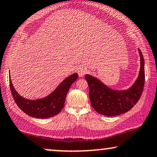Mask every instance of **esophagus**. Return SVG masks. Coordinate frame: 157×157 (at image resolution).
<instances>
[{
	"mask_svg": "<svg viewBox=\"0 0 157 157\" xmlns=\"http://www.w3.org/2000/svg\"><path fill=\"white\" fill-rule=\"evenodd\" d=\"M87 72V68L85 66H81L78 67V74L79 77H82L84 76V74H86Z\"/></svg>",
	"mask_w": 157,
	"mask_h": 157,
	"instance_id": "obj_1",
	"label": "esophagus"
}]
</instances>
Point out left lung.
Wrapping results in <instances>:
<instances>
[{"label":"left lung","mask_w":157,"mask_h":157,"mask_svg":"<svg viewBox=\"0 0 157 157\" xmlns=\"http://www.w3.org/2000/svg\"><path fill=\"white\" fill-rule=\"evenodd\" d=\"M138 50L141 61L139 74L133 84L128 89H113L96 77L85 75L89 87L91 105L98 113L108 117L121 115L129 111L139 100L144 86L145 71L143 55L139 49Z\"/></svg>","instance_id":"left-lung-1"}]
</instances>
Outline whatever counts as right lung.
Segmentation results:
<instances>
[{
    "mask_svg": "<svg viewBox=\"0 0 157 157\" xmlns=\"http://www.w3.org/2000/svg\"><path fill=\"white\" fill-rule=\"evenodd\" d=\"M77 73L71 74L61 82L58 86L45 97L37 99H26L14 89L9 77L10 88L16 105L26 115L35 118L44 119L58 115L63 108L67 93L73 83L76 81Z\"/></svg>",
    "mask_w": 157,
    "mask_h": 157,
    "instance_id": "1",
    "label": "right lung"
}]
</instances>
